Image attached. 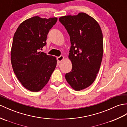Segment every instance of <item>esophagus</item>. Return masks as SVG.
<instances>
[{"label": "esophagus", "mask_w": 127, "mask_h": 127, "mask_svg": "<svg viewBox=\"0 0 127 127\" xmlns=\"http://www.w3.org/2000/svg\"><path fill=\"white\" fill-rule=\"evenodd\" d=\"M64 60V56H60V57H57V61L59 62H61L62 61Z\"/></svg>", "instance_id": "1"}]
</instances>
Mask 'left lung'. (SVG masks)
Instances as JSON below:
<instances>
[{"label":"left lung","mask_w":127,"mask_h":127,"mask_svg":"<svg viewBox=\"0 0 127 127\" xmlns=\"http://www.w3.org/2000/svg\"><path fill=\"white\" fill-rule=\"evenodd\" d=\"M59 20L71 44L69 58L72 67L65 79L73 89L80 91L93 84L99 70L103 53L101 29L95 19L83 12L61 17Z\"/></svg>","instance_id":"left-lung-1"}]
</instances>
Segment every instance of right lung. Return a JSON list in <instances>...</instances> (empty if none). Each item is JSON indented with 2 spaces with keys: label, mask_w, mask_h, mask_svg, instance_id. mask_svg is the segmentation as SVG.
Wrapping results in <instances>:
<instances>
[{
  "label": "right lung",
  "mask_w": 127,
  "mask_h": 127,
  "mask_svg": "<svg viewBox=\"0 0 127 127\" xmlns=\"http://www.w3.org/2000/svg\"><path fill=\"white\" fill-rule=\"evenodd\" d=\"M57 18L34 16L22 22L14 33L11 52L13 71L26 89L38 92L45 87L57 65L56 58L39 51L46 45Z\"/></svg>",
  "instance_id": "right-lung-1"
}]
</instances>
